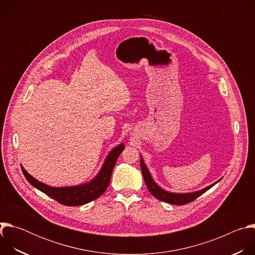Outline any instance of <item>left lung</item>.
Listing matches in <instances>:
<instances>
[{
    "instance_id": "obj_1",
    "label": "left lung",
    "mask_w": 255,
    "mask_h": 255,
    "mask_svg": "<svg viewBox=\"0 0 255 255\" xmlns=\"http://www.w3.org/2000/svg\"><path fill=\"white\" fill-rule=\"evenodd\" d=\"M140 167H141V171H142V175L145 181V185H146L148 191L151 193L152 196H154L156 199H158L159 201L168 203V204H172V205H185L188 203L193 202L194 200H196L198 197H200L201 195H203L205 192H207L208 190H210L213 186H215L217 183L222 179L220 178L219 180H217L216 183L210 185L209 187L202 189L200 191L197 192H193V193H184V194H179V193H170L167 191H164L163 189H161L155 181L153 180L148 168L146 167L144 163V160L142 158V156H140Z\"/></svg>"
}]
</instances>
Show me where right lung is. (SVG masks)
Wrapping results in <instances>:
<instances>
[{"label":"right lung","mask_w":255,"mask_h":255,"mask_svg":"<svg viewBox=\"0 0 255 255\" xmlns=\"http://www.w3.org/2000/svg\"><path fill=\"white\" fill-rule=\"evenodd\" d=\"M124 144L121 143L118 146L114 147L109 153L100 169L99 173L89 183L72 186V187H62L54 188L47 186L41 181L37 180L29 174L25 168L21 165L22 171L26 179L37 190L46 194L48 197L52 198L56 202L65 206H81L90 203L99 197H101L107 190L109 183H110L112 171L116 164V161L124 150Z\"/></svg>","instance_id":"add662e5"}]
</instances>
